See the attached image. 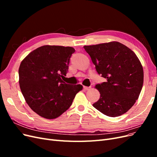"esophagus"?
<instances>
[{
    "instance_id": "esophagus-1",
    "label": "esophagus",
    "mask_w": 157,
    "mask_h": 157,
    "mask_svg": "<svg viewBox=\"0 0 157 157\" xmlns=\"http://www.w3.org/2000/svg\"><path fill=\"white\" fill-rule=\"evenodd\" d=\"M83 88H84V90H88L90 88V87H88V86H84Z\"/></svg>"
}]
</instances>
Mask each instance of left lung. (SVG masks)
<instances>
[{
    "mask_svg": "<svg viewBox=\"0 0 157 157\" xmlns=\"http://www.w3.org/2000/svg\"><path fill=\"white\" fill-rule=\"evenodd\" d=\"M99 75L106 82L96 85L100 98L93 104L104 115L118 117L139 98L144 83L143 67L136 54L118 42L84 46Z\"/></svg>",
    "mask_w": 157,
    "mask_h": 157,
    "instance_id": "left-lung-1",
    "label": "left lung"
}]
</instances>
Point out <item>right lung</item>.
<instances>
[{"mask_svg": "<svg viewBox=\"0 0 157 157\" xmlns=\"http://www.w3.org/2000/svg\"><path fill=\"white\" fill-rule=\"evenodd\" d=\"M75 50L69 46L45 45L28 54L19 68V83L32 110L47 119H54L71 107L82 90L80 84L63 81Z\"/></svg>", "mask_w": 157, "mask_h": 157, "instance_id": "obj_1", "label": "right lung"}]
</instances>
